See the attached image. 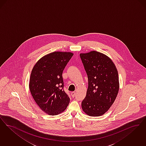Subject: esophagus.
<instances>
[{
    "label": "esophagus",
    "instance_id": "34e87169",
    "mask_svg": "<svg viewBox=\"0 0 146 146\" xmlns=\"http://www.w3.org/2000/svg\"><path fill=\"white\" fill-rule=\"evenodd\" d=\"M71 96H72V98H74V97H75V96L76 95V93H75V92H71Z\"/></svg>",
    "mask_w": 146,
    "mask_h": 146
}]
</instances>
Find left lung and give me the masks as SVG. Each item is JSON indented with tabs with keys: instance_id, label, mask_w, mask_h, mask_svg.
<instances>
[{
	"instance_id": "1",
	"label": "left lung",
	"mask_w": 146,
	"mask_h": 146,
	"mask_svg": "<svg viewBox=\"0 0 146 146\" xmlns=\"http://www.w3.org/2000/svg\"><path fill=\"white\" fill-rule=\"evenodd\" d=\"M80 56L88 80L83 111L92 117L100 116L111 108L118 94V71L112 60L100 52L90 51Z\"/></svg>"
}]
</instances>
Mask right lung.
<instances>
[{
    "label": "right lung",
    "instance_id": "1",
    "mask_svg": "<svg viewBox=\"0 0 146 146\" xmlns=\"http://www.w3.org/2000/svg\"><path fill=\"white\" fill-rule=\"evenodd\" d=\"M73 54L52 52L40 58L32 69L30 91L39 108L47 114H60L69 104L70 98L63 89L62 74Z\"/></svg>",
    "mask_w": 146,
    "mask_h": 146
}]
</instances>
